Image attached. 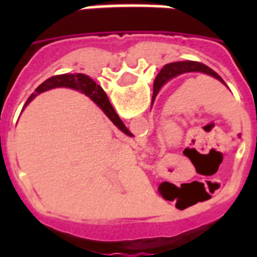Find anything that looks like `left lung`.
<instances>
[{"label":"left lung","instance_id":"1","mask_svg":"<svg viewBox=\"0 0 257 257\" xmlns=\"http://www.w3.org/2000/svg\"><path fill=\"white\" fill-rule=\"evenodd\" d=\"M191 71H199V73L209 74L212 77H215L216 79L221 81L224 84V81L220 78V75L217 73H215L212 68H209L208 66H205L202 63H198V62H176V63H171L164 66L160 74L157 75L156 81H154V92H153V100L156 99L157 93L160 92L161 86L165 82H168L169 79L176 77L179 74L183 73H191Z\"/></svg>","mask_w":257,"mask_h":257}]
</instances>
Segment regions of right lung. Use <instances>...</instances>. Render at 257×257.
I'll return each instance as SVG.
<instances>
[{"label":"right lung","instance_id":"1","mask_svg":"<svg viewBox=\"0 0 257 257\" xmlns=\"http://www.w3.org/2000/svg\"><path fill=\"white\" fill-rule=\"evenodd\" d=\"M59 86H66V88H73V89L81 90L82 93L90 97L92 100L95 101L97 106L100 107L101 110L104 111L107 117L111 119V122L117 126L121 132L125 135L132 136V134L129 132L128 128L123 125L121 121V118L118 117L115 110L112 108V106L108 101L106 92L101 89L99 85H96V82L92 78H89L88 75L85 74H62V75H55L48 78L47 81H44L38 88L36 89V93L29 97V100L26 101V104H29L37 95H40L41 92H45L48 89H52V88H59Z\"/></svg>","mask_w":257,"mask_h":257}]
</instances>
